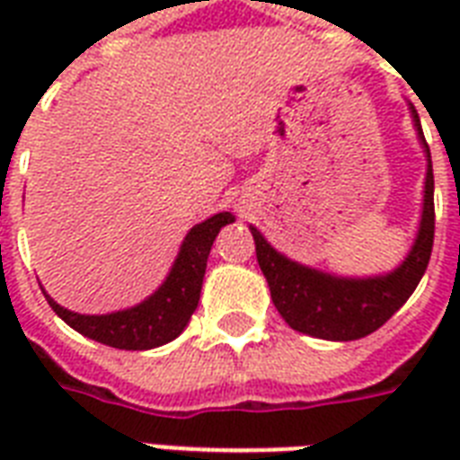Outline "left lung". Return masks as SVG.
Returning a JSON list of instances; mask_svg holds the SVG:
<instances>
[{
  "label": "left lung",
  "mask_w": 460,
  "mask_h": 460,
  "mask_svg": "<svg viewBox=\"0 0 460 460\" xmlns=\"http://www.w3.org/2000/svg\"><path fill=\"white\" fill-rule=\"evenodd\" d=\"M415 133L428 157L422 215L411 251L392 272L375 277H336L314 267L301 265L270 245L251 224L255 255L272 294L274 307L287 324L301 334L327 341H356L379 329L411 298L428 270L435 241V176L432 159L420 128V117L411 104Z\"/></svg>",
  "instance_id": "obj_1"
}]
</instances>
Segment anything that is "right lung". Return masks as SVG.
Here are the masks:
<instances>
[{"label":"right lung","mask_w":460,"mask_h":460,"mask_svg":"<svg viewBox=\"0 0 460 460\" xmlns=\"http://www.w3.org/2000/svg\"><path fill=\"white\" fill-rule=\"evenodd\" d=\"M231 222H234L231 212H219L205 222L195 224L183 238L166 279L159 284L153 296H147L138 305L107 314H81L61 307L45 288L42 294L68 327L93 341L121 350H150L164 346L186 329L190 314L195 313L212 243L222 226Z\"/></svg>","instance_id":"right-lung-1"}]
</instances>
